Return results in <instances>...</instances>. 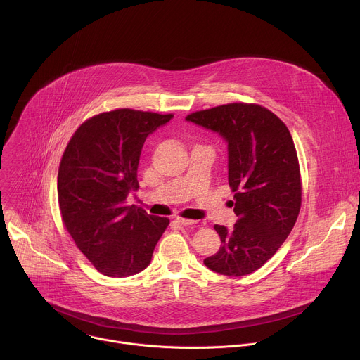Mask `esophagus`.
Instances as JSON below:
<instances>
[{
    "label": "esophagus",
    "instance_id": "esophagus-1",
    "mask_svg": "<svg viewBox=\"0 0 360 360\" xmlns=\"http://www.w3.org/2000/svg\"><path fill=\"white\" fill-rule=\"evenodd\" d=\"M176 222H178V224H181V225H185V226L196 224V221H193V219H186V218H181V217H178V218H176Z\"/></svg>",
    "mask_w": 360,
    "mask_h": 360
}]
</instances>
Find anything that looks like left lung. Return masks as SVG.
I'll return each mask as SVG.
<instances>
[{
  "instance_id": "1",
  "label": "left lung",
  "mask_w": 360,
  "mask_h": 360,
  "mask_svg": "<svg viewBox=\"0 0 360 360\" xmlns=\"http://www.w3.org/2000/svg\"><path fill=\"white\" fill-rule=\"evenodd\" d=\"M228 142V182L235 192V226L215 225L219 250L211 271L243 276L264 266L295 226L302 203L296 148L288 127L268 108L233 102L186 117Z\"/></svg>"
}]
</instances>
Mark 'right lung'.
Wrapping results in <instances>:
<instances>
[{
	"label": "right lung",
	"instance_id": "1",
	"mask_svg": "<svg viewBox=\"0 0 360 360\" xmlns=\"http://www.w3.org/2000/svg\"><path fill=\"white\" fill-rule=\"evenodd\" d=\"M172 114L120 108L98 114L71 136L58 169L65 229L98 272L112 278L143 271L168 218L148 215L127 196L139 188L142 145Z\"/></svg>",
	"mask_w": 360,
	"mask_h": 360
}]
</instances>
